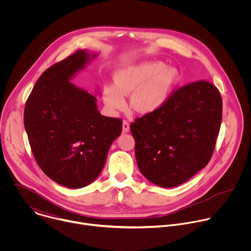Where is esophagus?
I'll return each mask as SVG.
<instances>
[{
  "label": "esophagus",
  "instance_id": "34e87169",
  "mask_svg": "<svg viewBox=\"0 0 251 251\" xmlns=\"http://www.w3.org/2000/svg\"><path fill=\"white\" fill-rule=\"evenodd\" d=\"M122 130H123V133H128L130 131V125H129V123L127 121H123Z\"/></svg>",
  "mask_w": 251,
  "mask_h": 251
}]
</instances>
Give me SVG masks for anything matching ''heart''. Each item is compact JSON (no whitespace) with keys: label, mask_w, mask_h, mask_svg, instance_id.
Here are the masks:
<instances>
[{"label":"heart","mask_w":251,"mask_h":251,"mask_svg":"<svg viewBox=\"0 0 251 251\" xmlns=\"http://www.w3.org/2000/svg\"><path fill=\"white\" fill-rule=\"evenodd\" d=\"M180 79L175 67L162 61H142L116 70L114 85L103 88V100L112 110L125 108L130 95V108L137 114H153L168 103Z\"/></svg>","instance_id":"heart-1"}]
</instances>
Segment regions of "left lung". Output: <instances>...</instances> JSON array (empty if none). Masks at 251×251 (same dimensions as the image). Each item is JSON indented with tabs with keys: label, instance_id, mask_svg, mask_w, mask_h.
<instances>
[{
	"label": "left lung",
	"instance_id": "obj_1",
	"mask_svg": "<svg viewBox=\"0 0 251 251\" xmlns=\"http://www.w3.org/2000/svg\"><path fill=\"white\" fill-rule=\"evenodd\" d=\"M223 100L216 86L193 82L159 111L130 125L138 168L162 188L187 182L209 162L220 132Z\"/></svg>",
	"mask_w": 251,
	"mask_h": 251
}]
</instances>
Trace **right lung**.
Masks as SVG:
<instances>
[{"label":"right lung","mask_w":251,"mask_h":251,"mask_svg":"<svg viewBox=\"0 0 251 251\" xmlns=\"http://www.w3.org/2000/svg\"><path fill=\"white\" fill-rule=\"evenodd\" d=\"M97 55L77 50L48 68L25 103V129L35 161L52 181L70 189L96 180L122 132L120 119L101 115L97 98L71 83Z\"/></svg>","instance_id":"1"}]
</instances>
